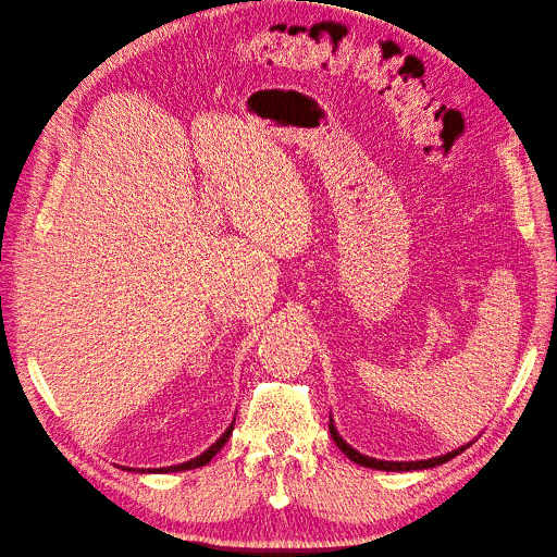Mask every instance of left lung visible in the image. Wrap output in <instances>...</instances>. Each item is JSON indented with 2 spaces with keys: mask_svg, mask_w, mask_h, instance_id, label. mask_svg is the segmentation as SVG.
Returning <instances> with one entry per match:
<instances>
[{
  "mask_svg": "<svg viewBox=\"0 0 557 557\" xmlns=\"http://www.w3.org/2000/svg\"><path fill=\"white\" fill-rule=\"evenodd\" d=\"M330 434H332L334 444L339 446L352 462H358V465L369 467V469H381V471H413V469H430V467H436V465H442V462H448L450 458H455V455H460V453L465 450V446H462V448H458V450H453V453L442 455V458H432V460H418V462H387V460L369 458V455H362V453H358L356 448H350V446L342 440L339 432L334 430L332 418H330Z\"/></svg>",
  "mask_w": 557,
  "mask_h": 557,
  "instance_id": "1",
  "label": "left lung"
}]
</instances>
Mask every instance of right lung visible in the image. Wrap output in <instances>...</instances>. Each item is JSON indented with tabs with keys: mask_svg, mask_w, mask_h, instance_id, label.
I'll return each mask as SVG.
<instances>
[{
	"mask_svg": "<svg viewBox=\"0 0 557 557\" xmlns=\"http://www.w3.org/2000/svg\"><path fill=\"white\" fill-rule=\"evenodd\" d=\"M232 430H234V423L225 430V434L221 436V440H218L209 450H205L199 455V458H195V460H190V462H183V465H176V467H164V469H158V471H185V469H197V467H205L207 462H211V458L213 455L221 450L225 444H227V440H230V434H232ZM141 471V469H139Z\"/></svg>",
	"mask_w": 557,
	"mask_h": 557,
	"instance_id": "1",
	"label": "right lung"
}]
</instances>
